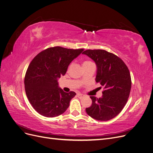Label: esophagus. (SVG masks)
<instances>
[{"label": "esophagus", "mask_w": 153, "mask_h": 153, "mask_svg": "<svg viewBox=\"0 0 153 153\" xmlns=\"http://www.w3.org/2000/svg\"><path fill=\"white\" fill-rule=\"evenodd\" d=\"M77 96H78L79 98H80V99H81V98H82V97H84V95H83V94H80V93H79V94H77Z\"/></svg>", "instance_id": "esophagus-1"}]
</instances>
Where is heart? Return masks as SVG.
I'll use <instances>...</instances> for the list:
<instances>
[{"instance_id": "heart-1", "label": "heart", "mask_w": 153, "mask_h": 153, "mask_svg": "<svg viewBox=\"0 0 153 153\" xmlns=\"http://www.w3.org/2000/svg\"><path fill=\"white\" fill-rule=\"evenodd\" d=\"M91 63L90 62H85L84 63H83V64H86V63ZM72 66V64H71L70 65V67H71Z\"/></svg>"}]
</instances>
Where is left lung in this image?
Masks as SVG:
<instances>
[{
	"mask_svg": "<svg viewBox=\"0 0 153 153\" xmlns=\"http://www.w3.org/2000/svg\"><path fill=\"white\" fill-rule=\"evenodd\" d=\"M83 54L95 62V80L104 89L101 98L90 97L92 104L86 108V112L98 120H111L122 111L129 97L132 83L129 70L123 59L105 50H87Z\"/></svg>",
	"mask_w": 153,
	"mask_h": 153,
	"instance_id": "8db88e82",
	"label": "left lung"
}]
</instances>
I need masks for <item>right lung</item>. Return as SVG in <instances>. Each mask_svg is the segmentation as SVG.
Instances as JSON below:
<instances>
[{
    "mask_svg": "<svg viewBox=\"0 0 153 153\" xmlns=\"http://www.w3.org/2000/svg\"><path fill=\"white\" fill-rule=\"evenodd\" d=\"M83 49L60 46L47 48L38 54L30 63L24 77L27 99L35 111L47 117L64 113L76 93L58 88V78L64 75L70 63Z\"/></svg>",
    "mask_w": 153,
    "mask_h": 153,
    "instance_id": "1",
    "label": "right lung"
}]
</instances>
